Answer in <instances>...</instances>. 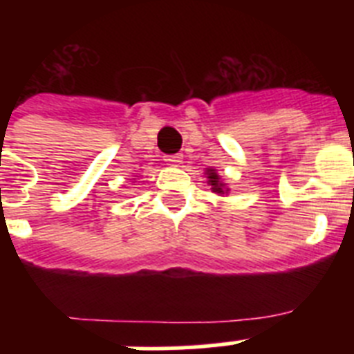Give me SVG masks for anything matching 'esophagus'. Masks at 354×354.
Returning <instances> with one entry per match:
<instances>
[{"mask_svg":"<svg viewBox=\"0 0 354 354\" xmlns=\"http://www.w3.org/2000/svg\"><path fill=\"white\" fill-rule=\"evenodd\" d=\"M165 161H167V165H170V167H179L180 162H183V156H168Z\"/></svg>","mask_w":354,"mask_h":354,"instance_id":"34e87169","label":"esophagus"}]
</instances>
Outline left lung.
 I'll list each match as a JSON object with an SVG mask.
<instances>
[{
  "label": "left lung",
  "mask_w": 354,
  "mask_h": 354,
  "mask_svg": "<svg viewBox=\"0 0 354 354\" xmlns=\"http://www.w3.org/2000/svg\"><path fill=\"white\" fill-rule=\"evenodd\" d=\"M205 175H207V179H209V184H211L212 193H218V195H225V193L228 192V187L225 186L223 183H221L220 175L216 174L214 168H207V170H205Z\"/></svg>",
  "instance_id": "8db88e82"
}]
</instances>
